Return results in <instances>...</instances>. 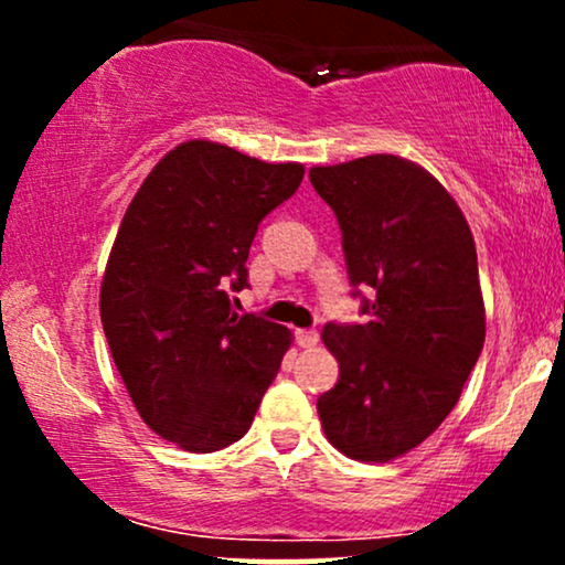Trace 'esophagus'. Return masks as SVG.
<instances>
[{"mask_svg": "<svg viewBox=\"0 0 565 565\" xmlns=\"http://www.w3.org/2000/svg\"><path fill=\"white\" fill-rule=\"evenodd\" d=\"M295 340L300 348H313L316 342H319V332H316V329H297Z\"/></svg>", "mask_w": 565, "mask_h": 565, "instance_id": "esophagus-1", "label": "esophagus"}]
</instances>
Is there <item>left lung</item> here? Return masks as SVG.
<instances>
[{"label": "left lung", "instance_id": "8db88e82", "mask_svg": "<svg viewBox=\"0 0 565 565\" xmlns=\"http://www.w3.org/2000/svg\"><path fill=\"white\" fill-rule=\"evenodd\" d=\"M342 231L364 321L323 327L340 377L319 398L323 433L361 462H387L436 433L483 350L476 242L446 188L412 161L374 153L313 167Z\"/></svg>", "mask_w": 565, "mask_h": 565}]
</instances>
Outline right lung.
<instances>
[{
	"mask_svg": "<svg viewBox=\"0 0 565 565\" xmlns=\"http://www.w3.org/2000/svg\"><path fill=\"white\" fill-rule=\"evenodd\" d=\"M302 164H265L191 140L135 193L108 257L100 321L142 423L210 454L249 430L289 350V329L236 313L263 217L302 183Z\"/></svg>",
	"mask_w": 565,
	"mask_h": 565,
	"instance_id": "add662e5",
	"label": "right lung"
}]
</instances>
